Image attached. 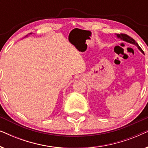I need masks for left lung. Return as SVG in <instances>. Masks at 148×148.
Here are the masks:
<instances>
[{
    "instance_id": "obj_1",
    "label": "left lung",
    "mask_w": 148,
    "mask_h": 148,
    "mask_svg": "<svg viewBox=\"0 0 148 148\" xmlns=\"http://www.w3.org/2000/svg\"><path fill=\"white\" fill-rule=\"evenodd\" d=\"M116 36L118 37L119 38H121V40H123V41H125L127 42H128V43H130V44H134L137 46V48H138V49L140 50V51L142 52V53L144 54V52L142 50V49L140 48V46H139V44L137 43L136 42H135V40L134 39H133L132 38H131L130 36H129L128 35H127V34H116Z\"/></svg>"
}]
</instances>
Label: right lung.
<instances>
[{"label": "right lung", "instance_id": "right-lung-1", "mask_svg": "<svg viewBox=\"0 0 148 148\" xmlns=\"http://www.w3.org/2000/svg\"><path fill=\"white\" fill-rule=\"evenodd\" d=\"M30 34H32V33H30Z\"/></svg>", "mask_w": 148, "mask_h": 148}]
</instances>
